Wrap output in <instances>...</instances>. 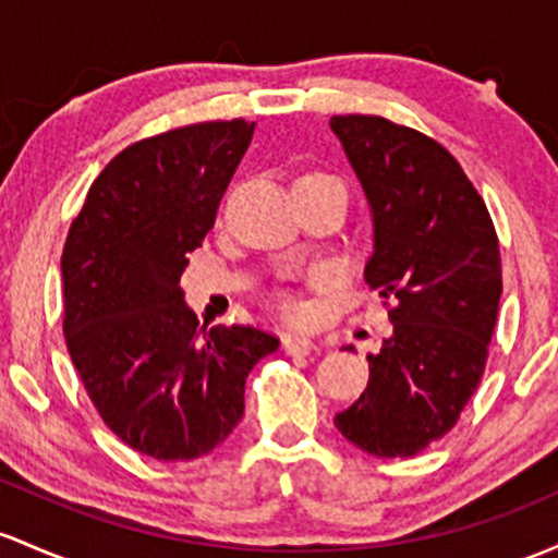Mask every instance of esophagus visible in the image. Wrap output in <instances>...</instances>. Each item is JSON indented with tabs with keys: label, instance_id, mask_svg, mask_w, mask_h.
<instances>
[{
	"label": "esophagus",
	"instance_id": "1",
	"mask_svg": "<svg viewBox=\"0 0 558 558\" xmlns=\"http://www.w3.org/2000/svg\"><path fill=\"white\" fill-rule=\"evenodd\" d=\"M283 349L289 354H293V357H299V354H310L312 349H315V344H312V339H307V336L289 333L283 336Z\"/></svg>",
	"mask_w": 558,
	"mask_h": 558
}]
</instances>
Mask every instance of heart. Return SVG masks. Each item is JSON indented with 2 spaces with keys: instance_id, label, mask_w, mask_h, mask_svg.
I'll list each match as a JSON object with an SVG mask.
<instances>
[{
  "instance_id": "obj_1",
  "label": "heart",
  "mask_w": 558,
  "mask_h": 558,
  "mask_svg": "<svg viewBox=\"0 0 558 558\" xmlns=\"http://www.w3.org/2000/svg\"><path fill=\"white\" fill-rule=\"evenodd\" d=\"M299 182H339V180H333L330 174H304ZM339 185H341V182H339ZM283 310L289 312V315H299V307L293 302H289V299L283 302Z\"/></svg>"
}]
</instances>
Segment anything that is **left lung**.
<instances>
[{
	"mask_svg": "<svg viewBox=\"0 0 558 558\" xmlns=\"http://www.w3.org/2000/svg\"><path fill=\"white\" fill-rule=\"evenodd\" d=\"M330 132L368 201L365 280L391 302L395 326L368 354V387L333 424L363 452L410 458L456 426L482 381L504 291L498 235L432 137L381 116H333Z\"/></svg>",
	"mask_w": 558,
	"mask_h": 558,
	"instance_id": "left-lung-1",
	"label": "left lung"
}]
</instances>
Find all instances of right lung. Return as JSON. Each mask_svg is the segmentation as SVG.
<instances>
[{
    "instance_id": "right-lung-1",
    "label": "right lung",
    "mask_w": 558,
    "mask_h": 558,
    "mask_svg": "<svg viewBox=\"0 0 558 558\" xmlns=\"http://www.w3.org/2000/svg\"><path fill=\"white\" fill-rule=\"evenodd\" d=\"M254 137L243 119L140 140L92 182L63 248V330L110 432L156 461H193L243 418L251 368L278 349L254 326L198 323L180 278Z\"/></svg>"
}]
</instances>
